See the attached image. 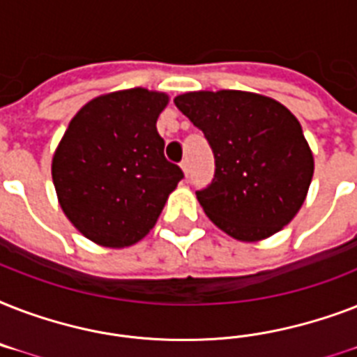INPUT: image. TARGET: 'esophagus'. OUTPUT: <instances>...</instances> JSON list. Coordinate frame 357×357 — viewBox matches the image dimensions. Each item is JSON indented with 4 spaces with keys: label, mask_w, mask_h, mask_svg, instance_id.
I'll list each match as a JSON object with an SVG mask.
<instances>
[{
    "label": "esophagus",
    "mask_w": 357,
    "mask_h": 357,
    "mask_svg": "<svg viewBox=\"0 0 357 357\" xmlns=\"http://www.w3.org/2000/svg\"><path fill=\"white\" fill-rule=\"evenodd\" d=\"M181 170H183L185 176H189V161L185 159V161H181Z\"/></svg>",
    "instance_id": "34e87169"
}]
</instances>
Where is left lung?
<instances>
[{
	"label": "left lung",
	"instance_id": "8db88e82",
	"mask_svg": "<svg viewBox=\"0 0 357 357\" xmlns=\"http://www.w3.org/2000/svg\"><path fill=\"white\" fill-rule=\"evenodd\" d=\"M215 153V178L196 198L229 237L255 243L287 226L304 204L315 161L285 105L246 91H198L174 98Z\"/></svg>",
	"mask_w": 357,
	"mask_h": 357
}]
</instances>
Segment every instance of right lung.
<instances>
[{"label":"right lung","instance_id":"1","mask_svg":"<svg viewBox=\"0 0 357 357\" xmlns=\"http://www.w3.org/2000/svg\"><path fill=\"white\" fill-rule=\"evenodd\" d=\"M168 94L142 86L94 98L70 120L52 159L61 209L79 234L126 248L150 234L183 172L165 159L157 119Z\"/></svg>","mask_w":357,"mask_h":357}]
</instances>
